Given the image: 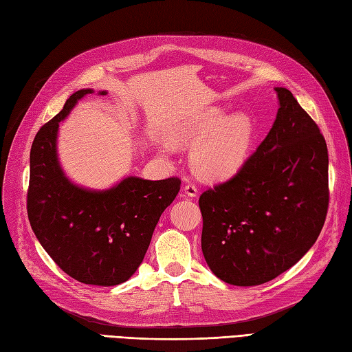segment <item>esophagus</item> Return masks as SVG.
Segmentation results:
<instances>
[{"instance_id":"1","label":"esophagus","mask_w":352,"mask_h":352,"mask_svg":"<svg viewBox=\"0 0 352 352\" xmlns=\"http://www.w3.org/2000/svg\"><path fill=\"white\" fill-rule=\"evenodd\" d=\"M183 190H184L186 195L190 197V198H195V197L198 195V189H197V186H195V184H192V183L184 184Z\"/></svg>"}]
</instances>
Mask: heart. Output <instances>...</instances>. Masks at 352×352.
Listing matches in <instances>:
<instances>
[{
	"label": "heart",
	"instance_id": "1",
	"mask_svg": "<svg viewBox=\"0 0 352 352\" xmlns=\"http://www.w3.org/2000/svg\"><path fill=\"white\" fill-rule=\"evenodd\" d=\"M254 139L252 118L245 111L223 116L222 109L186 118L169 130L174 146H192L190 162L199 177L210 182L227 180L243 168ZM169 149L170 145H164Z\"/></svg>",
	"mask_w": 352,
	"mask_h": 352
}]
</instances>
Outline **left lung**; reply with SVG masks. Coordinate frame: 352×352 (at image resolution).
Masks as SVG:
<instances>
[{"label": "left lung", "instance_id": "left-lung-1", "mask_svg": "<svg viewBox=\"0 0 352 352\" xmlns=\"http://www.w3.org/2000/svg\"><path fill=\"white\" fill-rule=\"evenodd\" d=\"M272 129L243 168L199 197L201 248L233 286H258L294 266L324 227L328 149L316 122L286 87Z\"/></svg>", "mask_w": 352, "mask_h": 352}]
</instances>
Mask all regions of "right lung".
I'll return each mask as SVG.
<instances>
[{
    "mask_svg": "<svg viewBox=\"0 0 352 352\" xmlns=\"http://www.w3.org/2000/svg\"><path fill=\"white\" fill-rule=\"evenodd\" d=\"M87 94L92 89L72 94L60 113L37 131L30 151L27 212L37 241L63 272L80 283L107 287L138 271L182 182L131 175L104 190L72 183L58 162V122Z\"/></svg>",
    "mask_w": 352,
    "mask_h": 352,
    "instance_id": "add662e5",
    "label": "right lung"
}]
</instances>
